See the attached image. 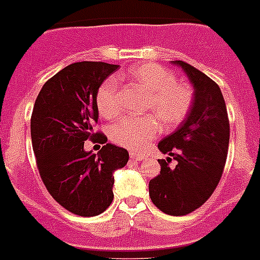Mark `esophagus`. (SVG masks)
<instances>
[{
  "label": "esophagus",
  "mask_w": 260,
  "mask_h": 260,
  "mask_svg": "<svg viewBox=\"0 0 260 260\" xmlns=\"http://www.w3.org/2000/svg\"><path fill=\"white\" fill-rule=\"evenodd\" d=\"M130 158L137 159V161H142V159L145 158V154H142V153H134V151H132V153H130Z\"/></svg>",
  "instance_id": "34e87169"
}]
</instances>
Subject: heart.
Masks as SVG:
<instances>
[{
	"mask_svg": "<svg viewBox=\"0 0 260 260\" xmlns=\"http://www.w3.org/2000/svg\"><path fill=\"white\" fill-rule=\"evenodd\" d=\"M127 79L147 92L146 109L161 119L165 127L180 123L192 105V91L176 82V76L158 64H142L128 70ZM98 111L102 117H114L118 113V86L114 79L102 83L96 92ZM159 132L154 115L122 118L110 127V138L118 145L140 150Z\"/></svg>",
	"mask_w": 260,
	"mask_h": 260,
	"instance_id": "1",
	"label": "heart"
}]
</instances>
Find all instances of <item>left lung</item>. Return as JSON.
Segmentation results:
<instances>
[{
	"instance_id": "left-lung-1",
	"label": "left lung",
	"mask_w": 260,
	"mask_h": 260,
	"mask_svg": "<svg viewBox=\"0 0 260 260\" xmlns=\"http://www.w3.org/2000/svg\"><path fill=\"white\" fill-rule=\"evenodd\" d=\"M172 64L185 72L192 84V105L172 134L158 142L166 159H158L161 172L149 182L153 204L162 212L182 216L204 204L223 174L230 143V122L220 87L185 61ZM176 166L170 168L171 158Z\"/></svg>"
}]
</instances>
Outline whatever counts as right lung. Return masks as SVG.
Returning a JSON list of instances; mask_svg holds the SVG:
<instances>
[{"label": "right lung", "mask_w": 260, "mask_h": 260, "mask_svg": "<svg viewBox=\"0 0 260 260\" xmlns=\"http://www.w3.org/2000/svg\"><path fill=\"white\" fill-rule=\"evenodd\" d=\"M118 67L102 61L70 64L45 83L35 102L30 137L41 180L75 215L105 212L114 199V172L128 161L127 150L107 143L103 134L99 141L106 145L99 153L84 150V141L96 137L98 90Z\"/></svg>", "instance_id": "add662e5"}]
</instances>
